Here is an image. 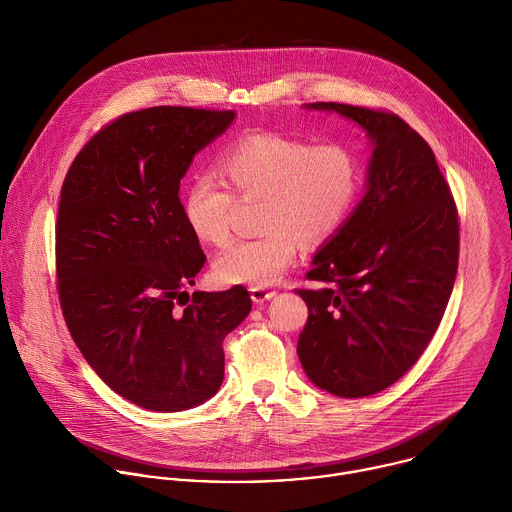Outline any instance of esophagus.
Wrapping results in <instances>:
<instances>
[{
    "label": "esophagus",
    "mask_w": 512,
    "mask_h": 512,
    "mask_svg": "<svg viewBox=\"0 0 512 512\" xmlns=\"http://www.w3.org/2000/svg\"><path fill=\"white\" fill-rule=\"evenodd\" d=\"M275 296V291L269 287H251V300L255 304H263Z\"/></svg>",
    "instance_id": "1"
}]
</instances>
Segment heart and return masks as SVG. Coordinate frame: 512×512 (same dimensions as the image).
<instances>
[{"mask_svg":"<svg viewBox=\"0 0 512 512\" xmlns=\"http://www.w3.org/2000/svg\"><path fill=\"white\" fill-rule=\"evenodd\" d=\"M221 172L243 200L261 198L259 225L267 233L227 247L214 261L225 283L265 287L296 261L300 239H330L348 218L358 192L352 154L336 143L312 145L277 133H251L221 160ZM210 172L194 174L184 192L190 231L208 245L231 237L235 195Z\"/></svg>","mask_w":512,"mask_h":512,"instance_id":"b5f03b06","label":"heart"}]
</instances>
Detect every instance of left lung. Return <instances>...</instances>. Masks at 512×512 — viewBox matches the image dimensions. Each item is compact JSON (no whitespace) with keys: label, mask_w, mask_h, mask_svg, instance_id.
<instances>
[{"label":"left lung","mask_w":512,"mask_h":512,"mask_svg":"<svg viewBox=\"0 0 512 512\" xmlns=\"http://www.w3.org/2000/svg\"><path fill=\"white\" fill-rule=\"evenodd\" d=\"M373 154L364 196L312 259L296 289L308 304L298 356L308 379L336 397H369L399 381L442 322L458 271V212L427 141L401 117L342 103Z\"/></svg>","instance_id":"left-lung-1"}]
</instances>
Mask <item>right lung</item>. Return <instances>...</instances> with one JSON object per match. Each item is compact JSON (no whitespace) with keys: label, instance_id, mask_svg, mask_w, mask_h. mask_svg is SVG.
<instances>
[{"label":"right lung","instance_id":"add662e5","mask_svg":"<svg viewBox=\"0 0 512 512\" xmlns=\"http://www.w3.org/2000/svg\"><path fill=\"white\" fill-rule=\"evenodd\" d=\"M235 111L150 107L103 127L72 162L56 221L58 296L93 371L137 407L174 413L225 379L223 340L251 312L249 291L186 285L206 257L180 202L194 156Z\"/></svg>","mask_w":512,"mask_h":512}]
</instances>
